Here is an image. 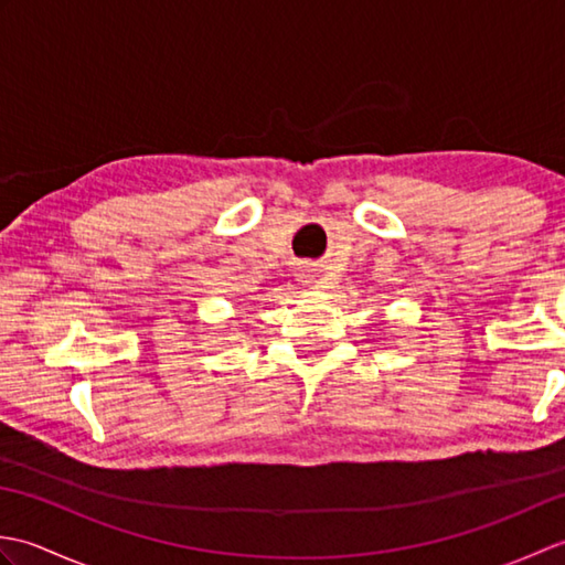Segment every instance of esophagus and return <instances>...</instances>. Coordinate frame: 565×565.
Returning a JSON list of instances; mask_svg holds the SVG:
<instances>
[{"label":"esophagus","mask_w":565,"mask_h":565,"mask_svg":"<svg viewBox=\"0 0 565 565\" xmlns=\"http://www.w3.org/2000/svg\"><path fill=\"white\" fill-rule=\"evenodd\" d=\"M301 276H313V274H310V269H301ZM308 284H313V279H308Z\"/></svg>","instance_id":"34e87169"}]
</instances>
